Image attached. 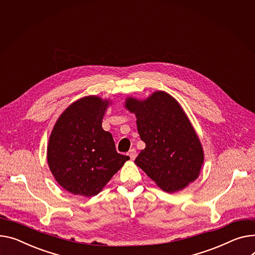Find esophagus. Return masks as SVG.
Returning a JSON list of instances; mask_svg holds the SVG:
<instances>
[{
	"label": "esophagus",
	"mask_w": 255,
	"mask_h": 255,
	"mask_svg": "<svg viewBox=\"0 0 255 255\" xmlns=\"http://www.w3.org/2000/svg\"><path fill=\"white\" fill-rule=\"evenodd\" d=\"M128 155H129V157H130V159H131V160H134L135 158H136V155H137L136 149H135V148L130 149V150H129V152H128Z\"/></svg>",
	"instance_id": "esophagus-1"
}]
</instances>
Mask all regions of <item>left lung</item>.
Segmentation results:
<instances>
[{"label":"left lung","instance_id":"8db88e82","mask_svg":"<svg viewBox=\"0 0 255 255\" xmlns=\"http://www.w3.org/2000/svg\"><path fill=\"white\" fill-rule=\"evenodd\" d=\"M126 108L136 115L139 136L145 143L135 164L167 193L179 191L196 180L204 155L177 101L158 91L144 101L128 98Z\"/></svg>","mask_w":255,"mask_h":255}]
</instances>
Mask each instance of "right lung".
<instances>
[{
	"label": "right lung",
	"mask_w": 255,
	"mask_h": 255,
	"mask_svg": "<svg viewBox=\"0 0 255 255\" xmlns=\"http://www.w3.org/2000/svg\"><path fill=\"white\" fill-rule=\"evenodd\" d=\"M108 106V100L96 96L77 100L62 113L50 135V170L74 195H97L129 160L116 150L112 134L101 126Z\"/></svg>",
	"instance_id": "obj_1"
}]
</instances>
